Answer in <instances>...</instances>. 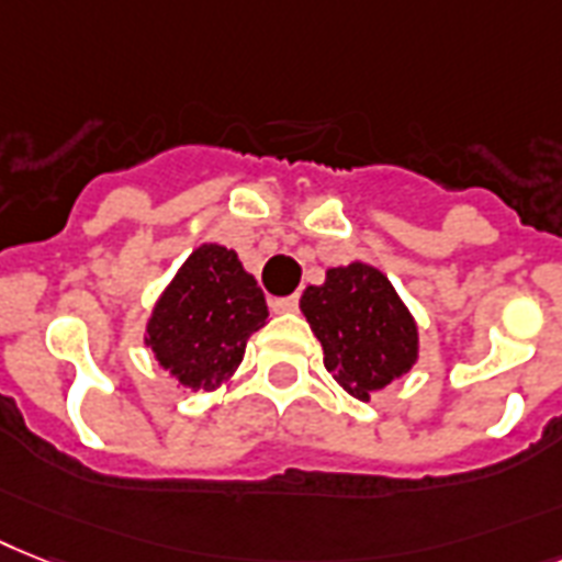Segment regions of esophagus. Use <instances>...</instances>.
Masks as SVG:
<instances>
[{
	"label": "esophagus",
	"mask_w": 562,
	"mask_h": 562,
	"mask_svg": "<svg viewBox=\"0 0 562 562\" xmlns=\"http://www.w3.org/2000/svg\"><path fill=\"white\" fill-rule=\"evenodd\" d=\"M271 308H273V312H296V308H300V294L271 300Z\"/></svg>",
	"instance_id": "obj_1"
}]
</instances>
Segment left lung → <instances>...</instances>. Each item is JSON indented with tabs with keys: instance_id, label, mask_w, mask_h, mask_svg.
<instances>
[{
	"instance_id": "obj_1",
	"label": "left lung",
	"mask_w": 562,
	"mask_h": 562,
	"mask_svg": "<svg viewBox=\"0 0 562 562\" xmlns=\"http://www.w3.org/2000/svg\"><path fill=\"white\" fill-rule=\"evenodd\" d=\"M300 308L321 340L326 369L355 398L369 401L415 363V323L378 268H331L323 285L305 289Z\"/></svg>"
}]
</instances>
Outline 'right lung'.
I'll return each mask as SVG.
<instances>
[{
	"label": "right lung",
	"mask_w": 562,
	"mask_h": 562,
	"mask_svg": "<svg viewBox=\"0 0 562 562\" xmlns=\"http://www.w3.org/2000/svg\"><path fill=\"white\" fill-rule=\"evenodd\" d=\"M266 317V294L234 250L202 245L155 305L147 346L181 384L207 392L239 367Z\"/></svg>",
	"instance_id": "add662e5"
}]
</instances>
